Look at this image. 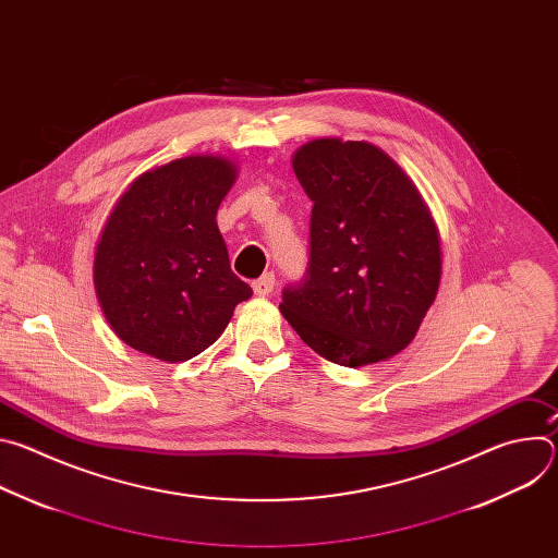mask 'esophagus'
Masks as SVG:
<instances>
[{"label":"esophagus","mask_w":558,"mask_h":558,"mask_svg":"<svg viewBox=\"0 0 558 558\" xmlns=\"http://www.w3.org/2000/svg\"><path fill=\"white\" fill-rule=\"evenodd\" d=\"M252 287H254V293H256V295L265 298V295H269V293L274 291V287H276V276H274L271 271H269V274H263L258 280L252 282Z\"/></svg>","instance_id":"1"}]
</instances>
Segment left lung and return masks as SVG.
<instances>
[{"label": "left lung", "mask_w": 558, "mask_h": 558, "mask_svg": "<svg viewBox=\"0 0 558 558\" xmlns=\"http://www.w3.org/2000/svg\"><path fill=\"white\" fill-rule=\"evenodd\" d=\"M311 198L308 263L280 311L317 355L364 366L415 338L441 274L437 227L411 179L364 141L317 138L293 156Z\"/></svg>", "instance_id": "obj_1"}]
</instances>
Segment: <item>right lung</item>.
Here are the masks:
<instances>
[{"label": "right lung", "instance_id": "1", "mask_svg": "<svg viewBox=\"0 0 558 558\" xmlns=\"http://www.w3.org/2000/svg\"><path fill=\"white\" fill-rule=\"evenodd\" d=\"M235 179L218 156H187L136 179L112 211L95 287L132 349L185 362L214 344L252 287L229 267L216 211Z\"/></svg>", "mask_w": 558, "mask_h": 558}]
</instances>
